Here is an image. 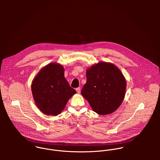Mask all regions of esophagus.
<instances>
[{"mask_svg":"<svg viewBox=\"0 0 160 160\" xmlns=\"http://www.w3.org/2000/svg\"><path fill=\"white\" fill-rule=\"evenodd\" d=\"M76 92H77L78 93H79L81 92V88L79 87V88H78L76 89Z\"/></svg>","mask_w":160,"mask_h":160,"instance_id":"34e87169","label":"esophagus"}]
</instances>
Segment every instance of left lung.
Here are the masks:
<instances>
[{"label": "left lung", "mask_w": 160, "mask_h": 160, "mask_svg": "<svg viewBox=\"0 0 160 160\" xmlns=\"http://www.w3.org/2000/svg\"><path fill=\"white\" fill-rule=\"evenodd\" d=\"M86 77L81 93L92 110L100 115L114 112L122 102L126 88L121 71L112 63L100 62L88 69Z\"/></svg>", "instance_id": "1"}]
</instances>
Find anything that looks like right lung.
I'll return each instance as SVG.
<instances>
[{"label":"right lung","mask_w":160,"mask_h":160,"mask_svg":"<svg viewBox=\"0 0 160 160\" xmlns=\"http://www.w3.org/2000/svg\"><path fill=\"white\" fill-rule=\"evenodd\" d=\"M31 89L38 108L46 114L54 116L62 112L69 99L76 93L65 78L63 67L54 63L39 72Z\"/></svg>","instance_id":"obj_1"}]
</instances>
